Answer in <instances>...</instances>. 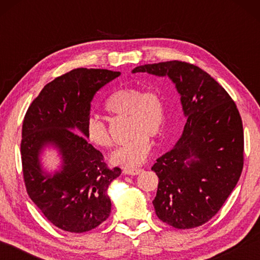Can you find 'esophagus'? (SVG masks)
<instances>
[{
	"mask_svg": "<svg viewBox=\"0 0 260 260\" xmlns=\"http://www.w3.org/2000/svg\"><path fill=\"white\" fill-rule=\"evenodd\" d=\"M142 172H143L142 169H124V171H122V173L127 175H139Z\"/></svg>",
	"mask_w": 260,
	"mask_h": 260,
	"instance_id": "obj_1",
	"label": "esophagus"
}]
</instances>
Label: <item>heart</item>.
Instances as JSON below:
<instances>
[{
	"instance_id": "heart-1",
	"label": "heart",
	"mask_w": 260,
	"mask_h": 260,
	"mask_svg": "<svg viewBox=\"0 0 260 260\" xmlns=\"http://www.w3.org/2000/svg\"><path fill=\"white\" fill-rule=\"evenodd\" d=\"M105 111L113 116L128 117L131 140L111 153L110 159L116 165L135 167L147 159L151 149L150 138H158L165 124V100L156 89L144 90L138 87H124L110 96ZM88 142L98 148L111 146V138L104 122L88 117L85 124Z\"/></svg>"
}]
</instances>
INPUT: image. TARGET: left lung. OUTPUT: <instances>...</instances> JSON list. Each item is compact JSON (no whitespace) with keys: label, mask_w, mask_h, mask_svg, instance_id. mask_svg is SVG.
<instances>
[{"label":"left lung","mask_w":260,"mask_h":260,"mask_svg":"<svg viewBox=\"0 0 260 260\" xmlns=\"http://www.w3.org/2000/svg\"><path fill=\"white\" fill-rule=\"evenodd\" d=\"M169 77L187 122L175 146L151 170L159 178L152 204L157 217L179 230L213 217L243 169V126L234 101L203 70L179 60L146 64L132 73Z\"/></svg>","instance_id":"1"}]
</instances>
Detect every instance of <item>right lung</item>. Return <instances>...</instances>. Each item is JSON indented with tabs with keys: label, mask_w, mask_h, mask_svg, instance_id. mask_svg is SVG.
<instances>
[{
	"label": "right lung",
	"mask_w": 260,
	"mask_h": 260,
	"mask_svg": "<svg viewBox=\"0 0 260 260\" xmlns=\"http://www.w3.org/2000/svg\"><path fill=\"white\" fill-rule=\"evenodd\" d=\"M120 72L76 69L47 83L29 105L21 131V162L26 190L56 227L83 233L100 226L111 212L109 186L121 174L110 170L85 135L95 94ZM47 147L61 158L49 173L41 156Z\"/></svg>",
	"instance_id": "1"
}]
</instances>
